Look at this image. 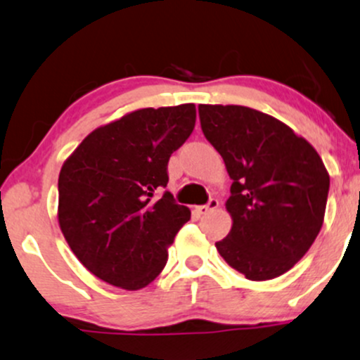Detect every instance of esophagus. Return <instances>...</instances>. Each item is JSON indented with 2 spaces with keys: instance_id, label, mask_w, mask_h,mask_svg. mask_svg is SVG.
<instances>
[{
  "instance_id": "obj_1",
  "label": "esophagus",
  "mask_w": 360,
  "mask_h": 360,
  "mask_svg": "<svg viewBox=\"0 0 360 360\" xmlns=\"http://www.w3.org/2000/svg\"><path fill=\"white\" fill-rule=\"evenodd\" d=\"M217 207H219V200L210 198V200H208L207 205H201V207H196V212H198L200 215H207V213H210L212 210H215Z\"/></svg>"
}]
</instances>
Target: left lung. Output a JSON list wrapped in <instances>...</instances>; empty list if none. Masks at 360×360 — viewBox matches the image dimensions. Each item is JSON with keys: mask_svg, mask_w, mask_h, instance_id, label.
Wrapping results in <instances>:
<instances>
[{"mask_svg": "<svg viewBox=\"0 0 360 360\" xmlns=\"http://www.w3.org/2000/svg\"><path fill=\"white\" fill-rule=\"evenodd\" d=\"M205 138L232 179L220 256L250 280L289 271L325 219L330 176L318 152L282 121L244 105L200 104Z\"/></svg>", "mask_w": 360, "mask_h": 360, "instance_id": "1", "label": "left lung"}]
</instances>
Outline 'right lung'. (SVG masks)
Listing matches in <instances>:
<instances>
[{"label":"right lung","mask_w":360,"mask_h":360,"mask_svg":"<svg viewBox=\"0 0 360 360\" xmlns=\"http://www.w3.org/2000/svg\"><path fill=\"white\" fill-rule=\"evenodd\" d=\"M195 121V104L135 110L90 133L63 164L59 227L86 270L110 285L138 290L155 280L191 217L169 191L156 195Z\"/></svg>","instance_id":"right-lung-1"}]
</instances>
